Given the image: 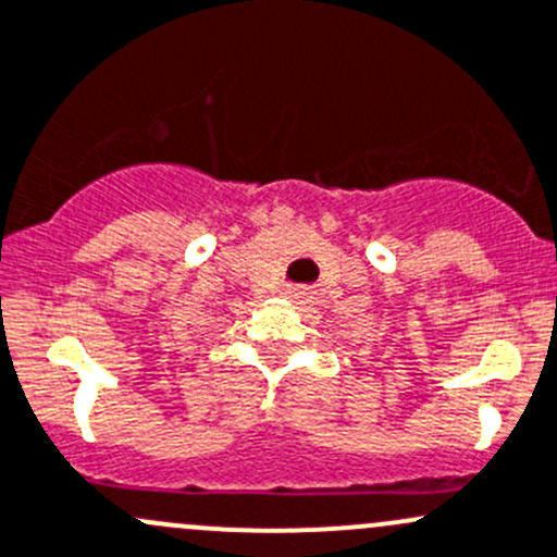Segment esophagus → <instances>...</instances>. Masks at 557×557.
<instances>
[{
	"label": "esophagus",
	"mask_w": 557,
	"mask_h": 557,
	"mask_svg": "<svg viewBox=\"0 0 557 557\" xmlns=\"http://www.w3.org/2000/svg\"><path fill=\"white\" fill-rule=\"evenodd\" d=\"M285 294H288V298H294V301H298V304H307L309 301V288H301V285H294V288H288L285 290Z\"/></svg>",
	"instance_id": "1"
}]
</instances>
